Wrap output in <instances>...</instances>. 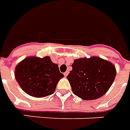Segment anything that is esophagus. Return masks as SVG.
Returning a JSON list of instances; mask_svg holds the SVG:
<instances>
[{
  "label": "esophagus",
  "mask_w": 130,
  "mask_h": 130,
  "mask_svg": "<svg viewBox=\"0 0 130 130\" xmlns=\"http://www.w3.org/2000/svg\"><path fill=\"white\" fill-rule=\"evenodd\" d=\"M68 73H69L68 71H66L65 72H64V75H65V77H67V75H68Z\"/></svg>",
  "instance_id": "1"
}]
</instances>
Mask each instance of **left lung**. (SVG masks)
<instances>
[{
	"instance_id": "obj_1",
	"label": "left lung",
	"mask_w": 130,
	"mask_h": 130,
	"mask_svg": "<svg viewBox=\"0 0 130 130\" xmlns=\"http://www.w3.org/2000/svg\"><path fill=\"white\" fill-rule=\"evenodd\" d=\"M72 68L67 78L73 93L85 100H96L103 96L116 76L113 64L99 57L76 59Z\"/></svg>"
}]
</instances>
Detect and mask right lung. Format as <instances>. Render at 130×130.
I'll use <instances>...</instances> for the list:
<instances>
[{
    "label": "right lung",
    "mask_w": 130,
    "mask_h": 130,
    "mask_svg": "<svg viewBox=\"0 0 130 130\" xmlns=\"http://www.w3.org/2000/svg\"><path fill=\"white\" fill-rule=\"evenodd\" d=\"M15 77L18 83L28 95L44 98L52 95L59 80L64 75L50 57H28L15 67Z\"/></svg>",
    "instance_id": "1"
}]
</instances>
